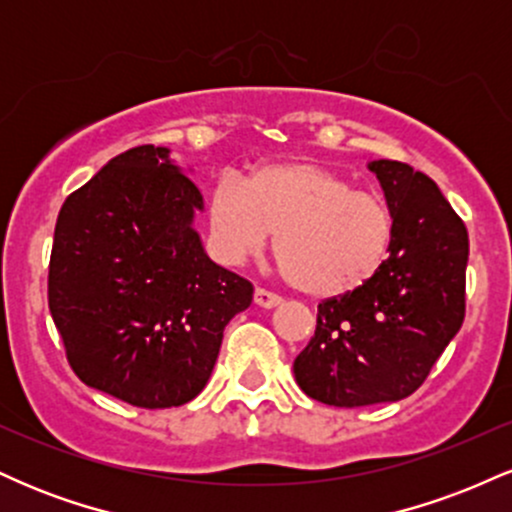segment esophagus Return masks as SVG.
Returning a JSON list of instances; mask_svg holds the SVG:
<instances>
[{
    "label": "esophagus",
    "mask_w": 512,
    "mask_h": 512,
    "mask_svg": "<svg viewBox=\"0 0 512 512\" xmlns=\"http://www.w3.org/2000/svg\"><path fill=\"white\" fill-rule=\"evenodd\" d=\"M252 303H255L257 308L272 310V308H276V305L281 303V298L274 296V293L264 291V289H255V296H252Z\"/></svg>",
    "instance_id": "1"
}]
</instances>
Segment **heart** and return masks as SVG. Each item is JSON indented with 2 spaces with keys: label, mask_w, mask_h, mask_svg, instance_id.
<instances>
[{
  "label": "heart",
  "mask_w": 512,
  "mask_h": 512,
  "mask_svg": "<svg viewBox=\"0 0 512 512\" xmlns=\"http://www.w3.org/2000/svg\"><path fill=\"white\" fill-rule=\"evenodd\" d=\"M209 231L228 262L274 255L296 291L339 298L368 284L392 245V214L337 170L293 158L257 166L240 182L221 178L209 195Z\"/></svg>",
  "instance_id": "heart-1"
}]
</instances>
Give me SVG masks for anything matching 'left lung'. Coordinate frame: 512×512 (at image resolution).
<instances>
[{
	"instance_id": "1",
	"label": "left lung",
	"mask_w": 512,
	"mask_h": 512,
	"mask_svg": "<svg viewBox=\"0 0 512 512\" xmlns=\"http://www.w3.org/2000/svg\"><path fill=\"white\" fill-rule=\"evenodd\" d=\"M392 214V245L361 289L317 305L315 337L293 361L296 383L332 407L399 402L419 390L464 320L469 238L428 175L368 163Z\"/></svg>"
}]
</instances>
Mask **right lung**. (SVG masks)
<instances>
[{"label": "right lung", "instance_id": "obj_1", "mask_svg": "<svg viewBox=\"0 0 512 512\" xmlns=\"http://www.w3.org/2000/svg\"><path fill=\"white\" fill-rule=\"evenodd\" d=\"M168 146L110 158L67 197L55 226L48 301L81 383L144 409L195 399L223 330L252 284L209 260L204 199Z\"/></svg>", "mask_w": 512, "mask_h": 512}]
</instances>
